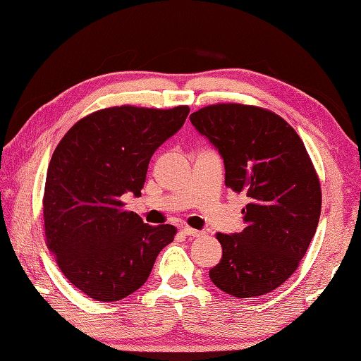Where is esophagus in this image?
<instances>
[{
  "label": "esophagus",
  "instance_id": "obj_1",
  "mask_svg": "<svg viewBox=\"0 0 361 361\" xmlns=\"http://www.w3.org/2000/svg\"><path fill=\"white\" fill-rule=\"evenodd\" d=\"M181 233L186 235V237H202L203 231H195V228H191V227H183L181 228Z\"/></svg>",
  "mask_w": 361,
  "mask_h": 361
}]
</instances>
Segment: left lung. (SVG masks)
<instances>
[{"label": "left lung", "mask_w": 361, "mask_h": 361, "mask_svg": "<svg viewBox=\"0 0 361 361\" xmlns=\"http://www.w3.org/2000/svg\"><path fill=\"white\" fill-rule=\"evenodd\" d=\"M189 118L224 161L226 186L247 197L243 231L216 235L222 259L209 279L238 298L271 292L297 270L319 224L322 192L310 154L270 110L216 104Z\"/></svg>", "instance_id": "1"}]
</instances>
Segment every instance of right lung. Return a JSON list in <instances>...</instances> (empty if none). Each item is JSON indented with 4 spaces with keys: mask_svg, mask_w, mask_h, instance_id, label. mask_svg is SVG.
<instances>
[{
    "mask_svg": "<svg viewBox=\"0 0 361 361\" xmlns=\"http://www.w3.org/2000/svg\"><path fill=\"white\" fill-rule=\"evenodd\" d=\"M189 107L102 109L72 126L51 156L44 191L50 252L69 283L96 301H118L147 283L176 228L124 212L139 197L152 156L178 133Z\"/></svg>",
    "mask_w": 361,
    "mask_h": 361,
    "instance_id": "1",
    "label": "right lung"
}]
</instances>
